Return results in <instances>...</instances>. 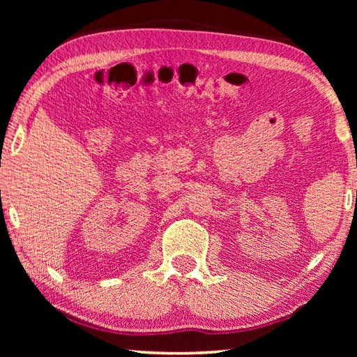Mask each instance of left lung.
<instances>
[{
	"instance_id": "8db88e82",
	"label": "left lung",
	"mask_w": 357,
	"mask_h": 357,
	"mask_svg": "<svg viewBox=\"0 0 357 357\" xmlns=\"http://www.w3.org/2000/svg\"><path fill=\"white\" fill-rule=\"evenodd\" d=\"M356 196H357V192H356Z\"/></svg>"
}]
</instances>
